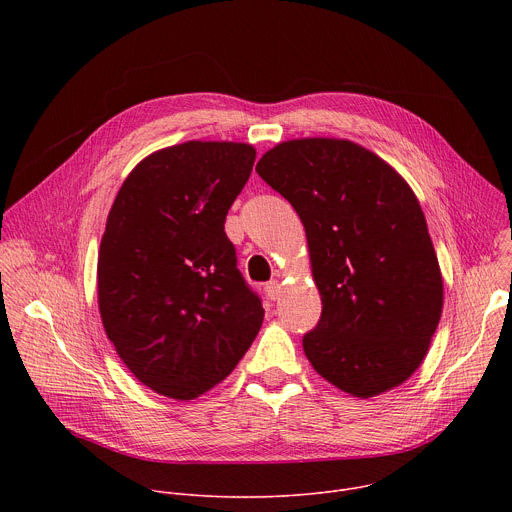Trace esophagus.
<instances>
[{
  "instance_id": "34e87169",
  "label": "esophagus",
  "mask_w": 512,
  "mask_h": 512,
  "mask_svg": "<svg viewBox=\"0 0 512 512\" xmlns=\"http://www.w3.org/2000/svg\"><path fill=\"white\" fill-rule=\"evenodd\" d=\"M265 294H267V298L277 300V298H279V294H281V283H279L277 279L269 281V283L265 285Z\"/></svg>"
}]
</instances>
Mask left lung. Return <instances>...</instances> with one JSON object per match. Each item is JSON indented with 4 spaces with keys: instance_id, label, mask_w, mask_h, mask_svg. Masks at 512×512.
I'll return each instance as SVG.
<instances>
[{
    "instance_id": "left-lung-1",
    "label": "left lung",
    "mask_w": 512,
    "mask_h": 512,
    "mask_svg": "<svg viewBox=\"0 0 512 512\" xmlns=\"http://www.w3.org/2000/svg\"><path fill=\"white\" fill-rule=\"evenodd\" d=\"M257 174L296 208L322 298L304 336L314 371L369 399L423 362L444 308V279L423 210L405 178L350 139L277 143Z\"/></svg>"
}]
</instances>
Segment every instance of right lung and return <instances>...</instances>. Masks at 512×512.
<instances>
[{"label":"right lung","instance_id":"right-lung-1","mask_svg":"<svg viewBox=\"0 0 512 512\" xmlns=\"http://www.w3.org/2000/svg\"><path fill=\"white\" fill-rule=\"evenodd\" d=\"M255 156L237 141L170 145L129 172L109 210L97 263L103 328L158 395L190 401L210 391L263 324L225 233Z\"/></svg>","mask_w":512,"mask_h":512}]
</instances>
